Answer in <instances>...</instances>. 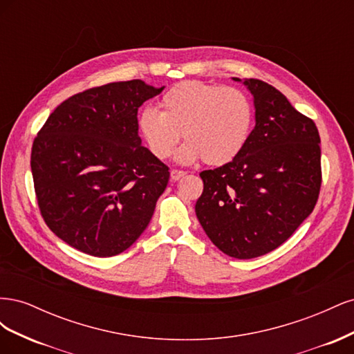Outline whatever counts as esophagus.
I'll list each match as a JSON object with an SVG mask.
<instances>
[{
	"mask_svg": "<svg viewBox=\"0 0 354 354\" xmlns=\"http://www.w3.org/2000/svg\"><path fill=\"white\" fill-rule=\"evenodd\" d=\"M186 173L185 171H180V169H171V173H169V178L173 180V181H177V180H180L181 177H183Z\"/></svg>",
	"mask_w": 354,
	"mask_h": 354,
	"instance_id": "obj_1",
	"label": "esophagus"
}]
</instances>
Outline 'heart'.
Instances as JSON below:
<instances>
[{"instance_id": "b5f03b06", "label": "heart", "mask_w": 354, "mask_h": 354, "mask_svg": "<svg viewBox=\"0 0 354 354\" xmlns=\"http://www.w3.org/2000/svg\"><path fill=\"white\" fill-rule=\"evenodd\" d=\"M252 124V103L242 90L185 81L164 94L160 112L147 108L140 113L138 133L158 159L171 155L181 134L186 143L177 149V162L203 158L208 165H224L243 151Z\"/></svg>"}]
</instances>
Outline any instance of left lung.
Instances as JSON below:
<instances>
[{
    "label": "left lung",
    "instance_id": "8db88e82",
    "mask_svg": "<svg viewBox=\"0 0 354 354\" xmlns=\"http://www.w3.org/2000/svg\"><path fill=\"white\" fill-rule=\"evenodd\" d=\"M233 81L252 94L255 127L232 162L199 174L195 212L220 251L248 260L276 250L312 214L322 183L320 137L270 84Z\"/></svg>",
    "mask_w": 354,
    "mask_h": 354
}]
</instances>
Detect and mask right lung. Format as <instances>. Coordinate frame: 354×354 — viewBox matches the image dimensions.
I'll return each instance as SVG.
<instances>
[{
	"label": "right lung",
	"instance_id": "right-lung-1",
	"mask_svg": "<svg viewBox=\"0 0 354 354\" xmlns=\"http://www.w3.org/2000/svg\"><path fill=\"white\" fill-rule=\"evenodd\" d=\"M162 90L133 80L78 93L35 137L30 169L41 214L75 250L121 254L151 221L169 171L142 146L137 111Z\"/></svg>",
	"mask_w": 354,
	"mask_h": 354
}]
</instances>
